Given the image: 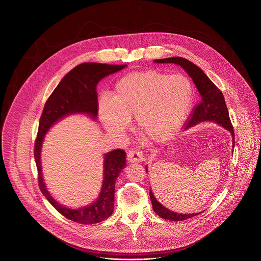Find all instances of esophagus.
<instances>
[{"label":"esophagus","mask_w":261,"mask_h":261,"mask_svg":"<svg viewBox=\"0 0 261 261\" xmlns=\"http://www.w3.org/2000/svg\"><path fill=\"white\" fill-rule=\"evenodd\" d=\"M127 158L129 162H141L143 161L144 156L142 151L137 150V149H130L127 153Z\"/></svg>","instance_id":"34e87169"}]
</instances>
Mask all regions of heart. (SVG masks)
I'll return each instance as SVG.
<instances>
[{"label":"heart","mask_w":261,"mask_h":261,"mask_svg":"<svg viewBox=\"0 0 261 261\" xmlns=\"http://www.w3.org/2000/svg\"><path fill=\"white\" fill-rule=\"evenodd\" d=\"M193 95V84L184 74L158 71L131 73L116 84L112 102L101 103L99 115L114 134L123 133L129 119L135 116L140 133L154 143H163L177 132Z\"/></svg>","instance_id":"heart-1"}]
</instances>
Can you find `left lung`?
I'll list each match as a JSON object with an SVG mask.
<instances>
[{
    "mask_svg": "<svg viewBox=\"0 0 261 261\" xmlns=\"http://www.w3.org/2000/svg\"><path fill=\"white\" fill-rule=\"evenodd\" d=\"M155 63H174L179 65L186 72L190 75L193 83L196 85L199 93L201 95L202 99L198 104L195 105L192 109L191 114L188 116L187 120V128L195 125L201 121H215L219 125L224 127L225 129L229 130L232 134L233 139V148L235 145V136L233 126L230 120L228 109L225 103L223 94L219 90V87L214 84L205 73L196 66L195 64L190 62L188 59L182 57H171L165 59H157L154 60ZM149 197L151 200L152 208L157 215L162 219H169L173 221H182L185 219H190L195 217L198 214H177L172 212L164 206H162L155 197L153 196L151 190H149Z\"/></svg>",
    "mask_w": 261,
    "mask_h": 261,
    "instance_id": "left-lung-1",
    "label": "left lung"
}]
</instances>
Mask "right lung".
Instances as JSON below:
<instances>
[{
    "instance_id": "1",
    "label": "right lung",
    "mask_w": 261,
    "mask_h": 261,
    "mask_svg": "<svg viewBox=\"0 0 261 261\" xmlns=\"http://www.w3.org/2000/svg\"><path fill=\"white\" fill-rule=\"evenodd\" d=\"M127 65L83 63L62 79L45 102L39 122L34 156L38 169V182L42 194L66 219L83 224H94L110 218L114 212L115 180L126 165V152L115 149L105 156L104 180L99 198L91 205L73 210L66 208L51 197L45 188L41 167V148L45 133L60 118L75 113L98 115L97 84L109 74L124 69Z\"/></svg>"
}]
</instances>
